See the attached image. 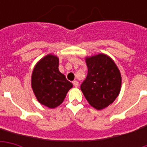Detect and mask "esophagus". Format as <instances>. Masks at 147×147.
Returning <instances> with one entry per match:
<instances>
[{
	"label": "esophagus",
	"instance_id": "esophagus-1",
	"mask_svg": "<svg viewBox=\"0 0 147 147\" xmlns=\"http://www.w3.org/2000/svg\"><path fill=\"white\" fill-rule=\"evenodd\" d=\"M72 83H73L74 86H76V87L79 86V82H78L77 80H75V81H73V82H72Z\"/></svg>",
	"mask_w": 147,
	"mask_h": 147
}]
</instances>
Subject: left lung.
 <instances>
[{
    "mask_svg": "<svg viewBox=\"0 0 147 147\" xmlns=\"http://www.w3.org/2000/svg\"><path fill=\"white\" fill-rule=\"evenodd\" d=\"M86 62L88 72L80 88L90 105L102 109L113 103L119 94L120 72L114 61L105 54L87 57Z\"/></svg>",
    "mask_w": 147,
    "mask_h": 147,
    "instance_id": "1",
    "label": "left lung"
}]
</instances>
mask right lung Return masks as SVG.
I'll use <instances>...</instances> for the list:
<instances>
[{
	"instance_id": "1",
	"label": "right lung",
	"mask_w": 147,
	"mask_h": 147,
	"mask_svg": "<svg viewBox=\"0 0 147 147\" xmlns=\"http://www.w3.org/2000/svg\"><path fill=\"white\" fill-rule=\"evenodd\" d=\"M58 65L57 57L47 55L38 62L31 77V86L38 101L50 109L61 105L72 87V83L60 72Z\"/></svg>"
}]
</instances>
